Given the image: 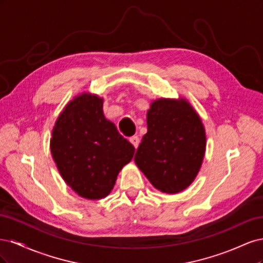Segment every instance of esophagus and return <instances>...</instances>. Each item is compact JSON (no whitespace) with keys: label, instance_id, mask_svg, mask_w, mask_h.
Returning <instances> with one entry per match:
<instances>
[{"label":"esophagus","instance_id":"1","mask_svg":"<svg viewBox=\"0 0 263 263\" xmlns=\"http://www.w3.org/2000/svg\"><path fill=\"white\" fill-rule=\"evenodd\" d=\"M129 141L132 142V145L137 149V147H138V145H139V142H140L139 137H138V136H133V137L129 138Z\"/></svg>","mask_w":263,"mask_h":263}]
</instances>
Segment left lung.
<instances>
[{
  "label": "left lung",
  "instance_id": "1",
  "mask_svg": "<svg viewBox=\"0 0 263 263\" xmlns=\"http://www.w3.org/2000/svg\"><path fill=\"white\" fill-rule=\"evenodd\" d=\"M148 132L135 162L157 190L174 194L185 190L200 171L205 129L185 100H157L147 113Z\"/></svg>",
  "mask_w": 263,
  "mask_h": 263
}]
</instances>
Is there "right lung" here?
<instances>
[{"mask_svg":"<svg viewBox=\"0 0 263 263\" xmlns=\"http://www.w3.org/2000/svg\"><path fill=\"white\" fill-rule=\"evenodd\" d=\"M52 158L76 193L99 200L113 190L118 172L135 153L130 142L103 114V100L79 95L63 109L52 129Z\"/></svg>","mask_w":263,"mask_h":263,"instance_id":"add662e5","label":"right lung"}]
</instances>
